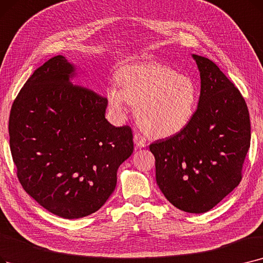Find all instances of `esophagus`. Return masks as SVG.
<instances>
[{"mask_svg":"<svg viewBox=\"0 0 263 263\" xmlns=\"http://www.w3.org/2000/svg\"><path fill=\"white\" fill-rule=\"evenodd\" d=\"M133 141H134V144L138 146V147H145L146 146V141L145 139L143 138V136L139 133H135L134 134V138H133Z\"/></svg>","mask_w":263,"mask_h":263,"instance_id":"obj_1","label":"esophagus"}]
</instances>
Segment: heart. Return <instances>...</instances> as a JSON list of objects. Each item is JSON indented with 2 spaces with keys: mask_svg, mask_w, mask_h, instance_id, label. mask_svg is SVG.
<instances>
[{
  "mask_svg": "<svg viewBox=\"0 0 263 263\" xmlns=\"http://www.w3.org/2000/svg\"><path fill=\"white\" fill-rule=\"evenodd\" d=\"M120 85L106 88L108 107L114 116L124 118L135 105V115L145 133L166 139L188 128L198 111L200 90L189 76L155 62L132 63L117 72Z\"/></svg>",
  "mask_w": 263,
  "mask_h": 263,
  "instance_id": "1",
  "label": "heart"
}]
</instances>
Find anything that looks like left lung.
<instances>
[{"label": "left lung", "instance_id": "1", "mask_svg": "<svg viewBox=\"0 0 263 263\" xmlns=\"http://www.w3.org/2000/svg\"><path fill=\"white\" fill-rule=\"evenodd\" d=\"M200 71L198 111L188 128L151 144L156 180L180 211L212 210L239 184L250 146V120L239 90L213 61L192 54Z\"/></svg>", "mask_w": 263, "mask_h": 263}]
</instances>
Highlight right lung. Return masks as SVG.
<instances>
[{"label": "right lung", "instance_id": "1", "mask_svg": "<svg viewBox=\"0 0 263 263\" xmlns=\"http://www.w3.org/2000/svg\"><path fill=\"white\" fill-rule=\"evenodd\" d=\"M75 66L55 55L21 88L9 115V145L21 186L41 206L66 219L96 213L133 153L128 125L105 118L107 99L73 84Z\"/></svg>", "mask_w": 263, "mask_h": 263}]
</instances>
